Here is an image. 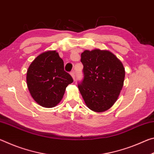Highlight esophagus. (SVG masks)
<instances>
[{
    "label": "esophagus",
    "mask_w": 154,
    "mask_h": 154,
    "mask_svg": "<svg viewBox=\"0 0 154 154\" xmlns=\"http://www.w3.org/2000/svg\"><path fill=\"white\" fill-rule=\"evenodd\" d=\"M71 75L72 76V79H73L75 80V72H74L73 71L71 72Z\"/></svg>",
    "instance_id": "obj_1"
}]
</instances>
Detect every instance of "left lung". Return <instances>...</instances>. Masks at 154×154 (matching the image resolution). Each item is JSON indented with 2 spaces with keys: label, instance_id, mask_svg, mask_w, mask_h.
Returning <instances> with one entry per match:
<instances>
[{
  "label": "left lung",
  "instance_id": "1",
  "mask_svg": "<svg viewBox=\"0 0 154 154\" xmlns=\"http://www.w3.org/2000/svg\"><path fill=\"white\" fill-rule=\"evenodd\" d=\"M81 57L84 78L78 88L85 105L97 113L107 111L118 100L123 88V64L108 50H85Z\"/></svg>",
  "mask_w": 154,
  "mask_h": 154
}]
</instances>
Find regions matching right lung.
Returning <instances> with one entry per match:
<instances>
[{"instance_id": "add662e5", "label": "right lung", "mask_w": 154, "mask_h": 154, "mask_svg": "<svg viewBox=\"0 0 154 154\" xmlns=\"http://www.w3.org/2000/svg\"><path fill=\"white\" fill-rule=\"evenodd\" d=\"M72 77L64 70V62L56 50L46 51L32 62L26 73L30 94L38 105L56 106L62 100Z\"/></svg>"}]
</instances>
